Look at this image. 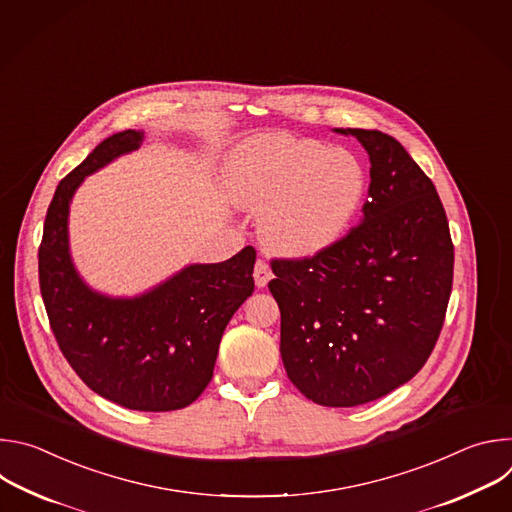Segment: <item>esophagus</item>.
<instances>
[{
    "instance_id": "obj_1",
    "label": "esophagus",
    "mask_w": 512,
    "mask_h": 512,
    "mask_svg": "<svg viewBox=\"0 0 512 512\" xmlns=\"http://www.w3.org/2000/svg\"><path fill=\"white\" fill-rule=\"evenodd\" d=\"M253 277H255V285H257V287H265V285L269 283V279L273 277L269 265H267L263 259H257L255 269H253Z\"/></svg>"
}]
</instances>
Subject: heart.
<instances>
[{"mask_svg": "<svg viewBox=\"0 0 512 512\" xmlns=\"http://www.w3.org/2000/svg\"><path fill=\"white\" fill-rule=\"evenodd\" d=\"M225 184L235 204L261 214V243L283 259H312L334 247L367 194L356 158L287 133L243 143L227 162Z\"/></svg>", "mask_w": 512, "mask_h": 512, "instance_id": "heart-1", "label": "heart"}]
</instances>
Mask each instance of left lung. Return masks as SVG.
<instances>
[{
  "label": "left lung",
  "instance_id": "left-lung-1",
  "mask_svg": "<svg viewBox=\"0 0 512 512\" xmlns=\"http://www.w3.org/2000/svg\"><path fill=\"white\" fill-rule=\"evenodd\" d=\"M354 135L371 160L362 221L312 259H275L289 381L318 405L354 407L413 379L442 332L454 245L433 182L377 129Z\"/></svg>",
  "mask_w": 512,
  "mask_h": 512
}]
</instances>
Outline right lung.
Returning a JSON list of instances; mask_svg holds the SVG:
<instances>
[{"instance_id":"right-lung-1","label":"right lung","mask_w":512,"mask_h":512,"mask_svg":"<svg viewBox=\"0 0 512 512\" xmlns=\"http://www.w3.org/2000/svg\"><path fill=\"white\" fill-rule=\"evenodd\" d=\"M141 141L143 131H119L60 180L38 249L40 291L54 338L89 389L127 409L174 411L210 383L223 332L255 289V249L188 265L135 298L91 289L68 251L70 200L89 174Z\"/></svg>"}]
</instances>
